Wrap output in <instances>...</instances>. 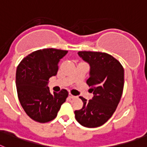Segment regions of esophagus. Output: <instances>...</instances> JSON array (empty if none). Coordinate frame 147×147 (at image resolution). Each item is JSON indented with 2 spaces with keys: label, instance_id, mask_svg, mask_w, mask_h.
Listing matches in <instances>:
<instances>
[{
  "label": "esophagus",
  "instance_id": "obj_1",
  "mask_svg": "<svg viewBox=\"0 0 147 147\" xmlns=\"http://www.w3.org/2000/svg\"><path fill=\"white\" fill-rule=\"evenodd\" d=\"M69 98H71V99H73V98H76V96H74V95H72V94H69Z\"/></svg>",
  "mask_w": 147,
  "mask_h": 147
}]
</instances>
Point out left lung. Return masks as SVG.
Listing matches in <instances>:
<instances>
[{
    "mask_svg": "<svg viewBox=\"0 0 147 147\" xmlns=\"http://www.w3.org/2000/svg\"><path fill=\"white\" fill-rule=\"evenodd\" d=\"M78 55L90 65L87 84L94 97L87 100L80 96L83 107L75 111V117L84 127H100L112 117L121 100L125 82L123 66L107 53L79 51Z\"/></svg>",
    "mask_w": 147,
    "mask_h": 147,
    "instance_id": "obj_1",
    "label": "left lung"
}]
</instances>
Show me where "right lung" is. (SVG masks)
<instances>
[{"instance_id": "right-lung-1", "label": "right lung", "mask_w": 147, "mask_h": 147, "mask_svg": "<svg viewBox=\"0 0 147 147\" xmlns=\"http://www.w3.org/2000/svg\"><path fill=\"white\" fill-rule=\"evenodd\" d=\"M67 51L47 48L34 51L18 65L16 84L18 98L24 111L40 123L52 121L68 97L65 89L51 94L47 87L49 78L57 75L58 63Z\"/></svg>"}]
</instances>
